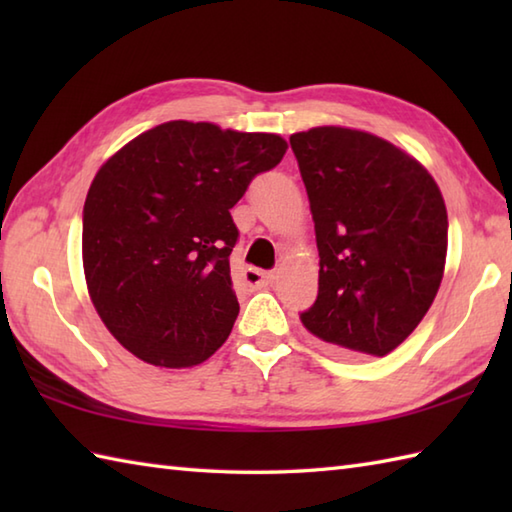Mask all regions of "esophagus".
Here are the masks:
<instances>
[{
    "label": "esophagus",
    "mask_w": 512,
    "mask_h": 512,
    "mask_svg": "<svg viewBox=\"0 0 512 512\" xmlns=\"http://www.w3.org/2000/svg\"><path fill=\"white\" fill-rule=\"evenodd\" d=\"M270 279H273V273H268V270L248 268L244 273V281L250 288H264L266 284H270Z\"/></svg>",
    "instance_id": "34e87169"
}]
</instances>
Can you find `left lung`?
Listing matches in <instances>:
<instances>
[{"label":"left lung","instance_id":"left-lung-1","mask_svg":"<svg viewBox=\"0 0 512 512\" xmlns=\"http://www.w3.org/2000/svg\"><path fill=\"white\" fill-rule=\"evenodd\" d=\"M319 248V295L301 312L341 356H385L418 328L447 259V206L416 158L374 134L290 136Z\"/></svg>","mask_w":512,"mask_h":512}]
</instances>
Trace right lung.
<instances>
[{
  "label": "right lung",
  "mask_w": 512,
  "mask_h": 512,
  "mask_svg": "<svg viewBox=\"0 0 512 512\" xmlns=\"http://www.w3.org/2000/svg\"><path fill=\"white\" fill-rule=\"evenodd\" d=\"M288 143L169 121L105 162L83 206V270L116 341L156 367H193L228 339L239 303L231 209Z\"/></svg>",
  "instance_id": "obj_1"
}]
</instances>
